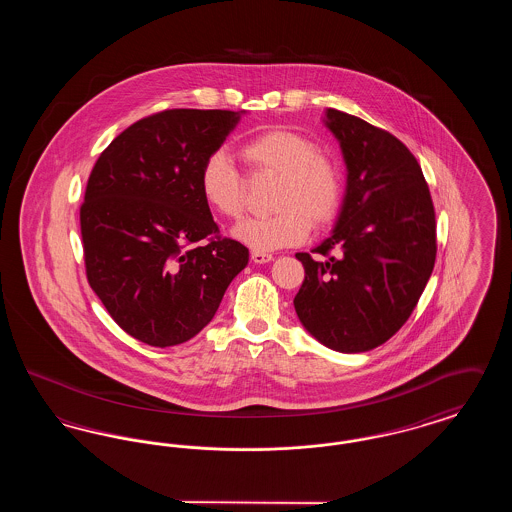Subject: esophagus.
Instances as JSON below:
<instances>
[{
  "label": "esophagus",
  "mask_w": 512,
  "mask_h": 512,
  "mask_svg": "<svg viewBox=\"0 0 512 512\" xmlns=\"http://www.w3.org/2000/svg\"><path fill=\"white\" fill-rule=\"evenodd\" d=\"M274 257L270 255V253H261V251H253L251 253V261L255 263V265H265V263H270Z\"/></svg>",
  "instance_id": "34e87169"
}]
</instances>
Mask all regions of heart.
<instances>
[{"label":"heart","instance_id":"b5f03b06","mask_svg":"<svg viewBox=\"0 0 512 512\" xmlns=\"http://www.w3.org/2000/svg\"><path fill=\"white\" fill-rule=\"evenodd\" d=\"M245 163L257 172L278 176L265 219L242 220L232 236L253 251H276L301 244L313 226H324L340 211L343 178L334 159L318 153L305 134L290 128H268L242 146ZM199 192L224 219L244 213L245 180L232 157L217 149L201 165Z\"/></svg>","mask_w":512,"mask_h":512}]
</instances>
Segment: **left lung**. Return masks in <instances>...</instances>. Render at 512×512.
I'll return each instance as SVG.
<instances>
[{"label": "left lung", "instance_id": "8db88e82", "mask_svg": "<svg viewBox=\"0 0 512 512\" xmlns=\"http://www.w3.org/2000/svg\"><path fill=\"white\" fill-rule=\"evenodd\" d=\"M324 124L340 142L347 184L330 238L313 249L320 257L295 255L305 280L293 307L322 345L363 353L411 317L436 263V213L403 142L336 109H326Z\"/></svg>", "mask_w": 512, "mask_h": 512}]
</instances>
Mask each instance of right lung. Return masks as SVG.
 Here are the masks:
<instances>
[{
	"mask_svg": "<svg viewBox=\"0 0 512 512\" xmlns=\"http://www.w3.org/2000/svg\"><path fill=\"white\" fill-rule=\"evenodd\" d=\"M244 113L161 111L128 126L90 174L80 207L88 282L147 345L192 340L249 261L245 245L219 238L199 192L203 161Z\"/></svg>",
	"mask_w": 512,
	"mask_h": 512,
	"instance_id": "1",
	"label": "right lung"
}]
</instances>
